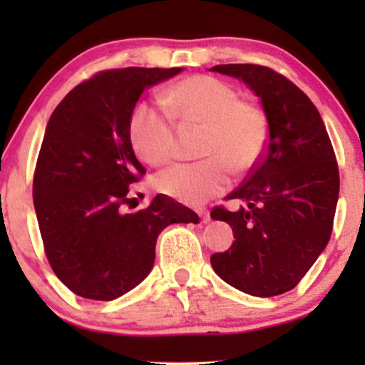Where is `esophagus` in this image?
I'll list each match as a JSON object with an SVG mask.
<instances>
[{"mask_svg":"<svg viewBox=\"0 0 365 365\" xmlns=\"http://www.w3.org/2000/svg\"><path fill=\"white\" fill-rule=\"evenodd\" d=\"M196 212H197V215L201 217V224H208L210 222L208 210H206V208H196Z\"/></svg>","mask_w":365,"mask_h":365,"instance_id":"1","label":"esophagus"}]
</instances>
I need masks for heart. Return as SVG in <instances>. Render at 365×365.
<instances>
[{"mask_svg":"<svg viewBox=\"0 0 365 365\" xmlns=\"http://www.w3.org/2000/svg\"><path fill=\"white\" fill-rule=\"evenodd\" d=\"M165 109L135 106L128 134L135 153L150 165H164L176 152L180 125H203L200 153L208 159L176 164L159 173L153 185L159 192L185 205H201L230 185V168L237 175L251 171L263 155L268 123L257 104L238 98L226 81L212 76H190L168 88Z\"/></svg>","mask_w":365,"mask_h":365,"instance_id":"b5f03b06","label":"heart"}]
</instances>
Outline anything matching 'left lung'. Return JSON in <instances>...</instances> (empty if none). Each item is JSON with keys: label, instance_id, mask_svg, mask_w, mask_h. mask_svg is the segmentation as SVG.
I'll use <instances>...</instances> for the list:
<instances>
[{"label": "left lung", "instance_id": "8db88e82", "mask_svg": "<svg viewBox=\"0 0 365 365\" xmlns=\"http://www.w3.org/2000/svg\"><path fill=\"white\" fill-rule=\"evenodd\" d=\"M213 72L242 79L259 97L268 120L263 157L210 217L231 226L235 242L210 257L222 281L254 297L289 292L307 274L332 235L339 169L325 123L311 98L263 65H215Z\"/></svg>", "mask_w": 365, "mask_h": 365}]
</instances>
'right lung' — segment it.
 Here are the masks:
<instances>
[{
    "instance_id": "1",
    "label": "right lung",
    "mask_w": 365,
    "mask_h": 365,
    "mask_svg": "<svg viewBox=\"0 0 365 365\" xmlns=\"http://www.w3.org/2000/svg\"><path fill=\"white\" fill-rule=\"evenodd\" d=\"M182 68H114L77 84L51 114L33 176V203L51 268L76 295L114 300L150 274L157 237L200 217L173 197L125 213L146 169L128 121L143 91Z\"/></svg>"
}]
</instances>
